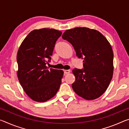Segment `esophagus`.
<instances>
[{
  "label": "esophagus",
  "instance_id": "1",
  "mask_svg": "<svg viewBox=\"0 0 129 129\" xmlns=\"http://www.w3.org/2000/svg\"><path fill=\"white\" fill-rule=\"evenodd\" d=\"M64 72L65 74H68L71 72L70 70H64Z\"/></svg>",
  "mask_w": 129,
  "mask_h": 129
}]
</instances>
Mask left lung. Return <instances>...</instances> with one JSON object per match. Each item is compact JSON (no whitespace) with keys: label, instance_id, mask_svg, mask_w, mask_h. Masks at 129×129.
I'll return each instance as SVG.
<instances>
[{"label":"left lung","instance_id":"8db88e82","mask_svg":"<svg viewBox=\"0 0 129 129\" xmlns=\"http://www.w3.org/2000/svg\"><path fill=\"white\" fill-rule=\"evenodd\" d=\"M62 38L73 45L78 58H84V68L72 71L76 77L72 85L73 90L87 100L100 97L113 77V52L110 43L98 30L86 27L65 30Z\"/></svg>","mask_w":129,"mask_h":129}]
</instances>
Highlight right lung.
Wrapping results in <instances>:
<instances>
[{
  "label": "right lung",
  "instance_id": "right-lung-1",
  "mask_svg": "<svg viewBox=\"0 0 129 129\" xmlns=\"http://www.w3.org/2000/svg\"><path fill=\"white\" fill-rule=\"evenodd\" d=\"M60 30L42 28L26 36L17 54L19 82L27 95L35 101L44 102L56 94L64 74L62 70L48 68Z\"/></svg>",
  "mask_w": 129,
  "mask_h": 129
}]
</instances>
